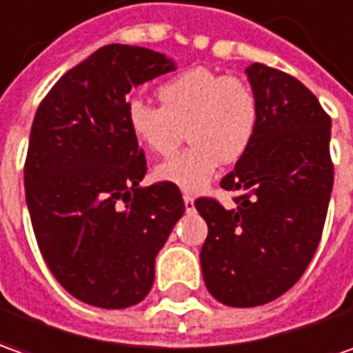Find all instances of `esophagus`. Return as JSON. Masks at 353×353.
Here are the masks:
<instances>
[{
	"label": "esophagus",
	"instance_id": "esophagus-1",
	"mask_svg": "<svg viewBox=\"0 0 353 353\" xmlns=\"http://www.w3.org/2000/svg\"><path fill=\"white\" fill-rule=\"evenodd\" d=\"M193 201H195V197H193V195H189V193H183V203H185V209H188V211H193V209H195Z\"/></svg>",
	"mask_w": 353,
	"mask_h": 353
}]
</instances>
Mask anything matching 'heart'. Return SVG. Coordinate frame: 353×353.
<instances>
[{"mask_svg":"<svg viewBox=\"0 0 353 353\" xmlns=\"http://www.w3.org/2000/svg\"><path fill=\"white\" fill-rule=\"evenodd\" d=\"M160 105L140 97L127 103L132 137L150 152L172 154L183 140L191 146L156 165L164 183L195 193L216 174L221 162L234 164L248 152L260 125V105L246 79L211 68H191L158 88Z\"/></svg>","mask_w":353,"mask_h":353,"instance_id":"heart-1","label":"heart"}]
</instances>
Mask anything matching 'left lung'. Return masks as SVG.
I'll list each match as a JSON object with an SVG mask.
<instances>
[{
	"mask_svg": "<svg viewBox=\"0 0 353 353\" xmlns=\"http://www.w3.org/2000/svg\"><path fill=\"white\" fill-rule=\"evenodd\" d=\"M260 105L250 150L221 179L234 207L199 197L209 226L201 248L209 293L228 307H258L301 279L319 248L334 183L330 117L297 78L265 64L246 68Z\"/></svg>",
	"mask_w": 353,
	"mask_h": 353,
	"instance_id": "left-lung-1",
	"label": "left lung"
}]
</instances>
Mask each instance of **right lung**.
<instances>
[{
  "mask_svg": "<svg viewBox=\"0 0 353 353\" xmlns=\"http://www.w3.org/2000/svg\"><path fill=\"white\" fill-rule=\"evenodd\" d=\"M172 70L150 48L107 44L56 81L32 121L34 238L58 283L93 307L127 309L148 295L156 256L185 211L176 185H140L146 156L127 125L130 90Z\"/></svg>",
  "mask_w": 353,
  "mask_h": 353,
  "instance_id": "add662e5",
  "label": "right lung"
}]
</instances>
